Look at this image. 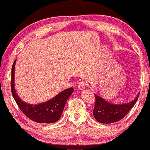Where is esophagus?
I'll use <instances>...</instances> for the list:
<instances>
[{
	"label": "esophagus",
	"instance_id": "obj_1",
	"mask_svg": "<svg viewBox=\"0 0 150 150\" xmlns=\"http://www.w3.org/2000/svg\"><path fill=\"white\" fill-rule=\"evenodd\" d=\"M86 86H87V84H86V82L85 81H80V82H79V84H78L79 89L81 90H83L85 88H86Z\"/></svg>",
	"mask_w": 150,
	"mask_h": 150
}]
</instances>
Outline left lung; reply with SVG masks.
<instances>
[{"label":"left lung","mask_w":150,"mask_h":150,"mask_svg":"<svg viewBox=\"0 0 150 150\" xmlns=\"http://www.w3.org/2000/svg\"><path fill=\"white\" fill-rule=\"evenodd\" d=\"M140 92L134 100L125 104H112L102 99L99 96H95V106L93 115L95 120L100 123L109 124L120 121L130 111L137 101Z\"/></svg>","instance_id":"obj_1"}]
</instances>
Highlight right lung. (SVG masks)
Returning a JSON list of instances; mask_svg holds the SVG:
<instances>
[{
	"mask_svg": "<svg viewBox=\"0 0 150 150\" xmlns=\"http://www.w3.org/2000/svg\"><path fill=\"white\" fill-rule=\"evenodd\" d=\"M14 67H15V61L13 63L12 67L11 91H12L13 97L20 110L29 119L36 122L53 123L58 121L63 111L64 105L68 98L74 92L73 88H70L69 89L61 92L53 99L44 103L37 105L28 104V103L23 102L16 95L14 86Z\"/></svg>",
	"mask_w": 150,
	"mask_h": 150,
	"instance_id": "right-lung-1",
	"label": "right lung"
}]
</instances>
